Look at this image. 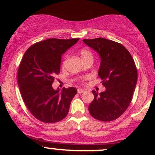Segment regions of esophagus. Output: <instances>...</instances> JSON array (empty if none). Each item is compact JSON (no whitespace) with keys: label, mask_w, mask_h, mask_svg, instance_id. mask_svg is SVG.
Masks as SVG:
<instances>
[{"label":"esophagus","mask_w":155,"mask_h":155,"mask_svg":"<svg viewBox=\"0 0 155 155\" xmlns=\"http://www.w3.org/2000/svg\"><path fill=\"white\" fill-rule=\"evenodd\" d=\"M77 92H78V93H79V94H81V93H82V92H84V90H82V89H77Z\"/></svg>","instance_id":"1"}]
</instances>
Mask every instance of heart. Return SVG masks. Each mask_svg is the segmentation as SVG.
<instances>
[{
	"mask_svg": "<svg viewBox=\"0 0 155 155\" xmlns=\"http://www.w3.org/2000/svg\"><path fill=\"white\" fill-rule=\"evenodd\" d=\"M79 54L81 60H83V62H84L85 60H87L89 59L93 60V55H92V53L87 49H81L79 51Z\"/></svg>",
	"mask_w": 155,
	"mask_h": 155,
	"instance_id": "b5f03b06",
	"label": "heart"
}]
</instances>
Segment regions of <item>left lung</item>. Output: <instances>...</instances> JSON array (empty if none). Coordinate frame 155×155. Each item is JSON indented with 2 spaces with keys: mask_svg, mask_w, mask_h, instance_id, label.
Wrapping results in <instances>:
<instances>
[{
  "mask_svg": "<svg viewBox=\"0 0 155 155\" xmlns=\"http://www.w3.org/2000/svg\"><path fill=\"white\" fill-rule=\"evenodd\" d=\"M83 41L98 53L101 62L98 76L106 90H92L94 100L89 106L91 116L110 122L119 118L128 108L138 79L134 60L123 45L104 38L84 39Z\"/></svg>",
  "mask_w": 155,
  "mask_h": 155,
  "instance_id": "left-lung-1",
  "label": "left lung"
}]
</instances>
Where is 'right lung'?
I'll return each mask as SVG.
<instances>
[{
    "mask_svg": "<svg viewBox=\"0 0 155 155\" xmlns=\"http://www.w3.org/2000/svg\"><path fill=\"white\" fill-rule=\"evenodd\" d=\"M79 39H47L32 45L25 53L17 82L25 104L37 120L54 123L67 116L77 90L71 87L60 92L51 84L60 74L62 54Z\"/></svg>",
    "mask_w": 155,
    "mask_h": 155,
    "instance_id": "1",
    "label": "right lung"
}]
</instances>
